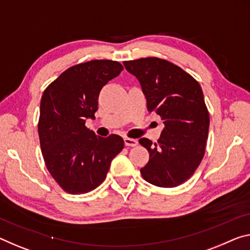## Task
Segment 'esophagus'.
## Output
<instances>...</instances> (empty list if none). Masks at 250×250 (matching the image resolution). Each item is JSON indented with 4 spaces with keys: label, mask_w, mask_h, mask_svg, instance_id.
<instances>
[{
    "label": "esophagus",
    "mask_w": 250,
    "mask_h": 250,
    "mask_svg": "<svg viewBox=\"0 0 250 250\" xmlns=\"http://www.w3.org/2000/svg\"><path fill=\"white\" fill-rule=\"evenodd\" d=\"M125 145L126 146H138V140L131 139V138H125Z\"/></svg>",
    "instance_id": "34e87169"
}]
</instances>
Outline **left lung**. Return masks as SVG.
Returning <instances> with one entry per match:
<instances>
[{
	"mask_svg": "<svg viewBox=\"0 0 250 250\" xmlns=\"http://www.w3.org/2000/svg\"><path fill=\"white\" fill-rule=\"evenodd\" d=\"M124 65L139 81L149 112L159 114L165 125L158 144L139 140L150 154L141 175L158 187H177L193 175L204 158L209 113L201 86L179 66L158 58Z\"/></svg>",
	"mask_w": 250,
	"mask_h": 250,
	"instance_id": "8db88e82",
	"label": "left lung"
}]
</instances>
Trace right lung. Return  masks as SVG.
Here are the masks:
<instances>
[{"mask_svg": "<svg viewBox=\"0 0 250 250\" xmlns=\"http://www.w3.org/2000/svg\"><path fill=\"white\" fill-rule=\"evenodd\" d=\"M124 70L111 60L71 66L47 86L41 99L39 137L46 168L64 191L86 193L104 181L111 161L124 149L120 136H96L85 126L96 119L101 89Z\"/></svg>", "mask_w": 250, "mask_h": 250, "instance_id": "right-lung-1", "label": "right lung"}]
</instances>
